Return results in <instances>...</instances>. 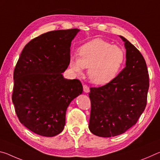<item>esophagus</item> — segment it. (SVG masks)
I'll return each mask as SVG.
<instances>
[{"label": "esophagus", "instance_id": "esophagus-1", "mask_svg": "<svg viewBox=\"0 0 160 160\" xmlns=\"http://www.w3.org/2000/svg\"><path fill=\"white\" fill-rule=\"evenodd\" d=\"M83 90L85 93H88L89 92H90V88H89V87L87 85H83Z\"/></svg>", "mask_w": 160, "mask_h": 160}]
</instances>
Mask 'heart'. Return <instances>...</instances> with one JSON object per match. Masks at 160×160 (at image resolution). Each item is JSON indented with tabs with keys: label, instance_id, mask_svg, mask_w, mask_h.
Returning a JSON list of instances; mask_svg holds the SVG:
<instances>
[{
	"label": "heart",
	"instance_id": "1",
	"mask_svg": "<svg viewBox=\"0 0 160 160\" xmlns=\"http://www.w3.org/2000/svg\"><path fill=\"white\" fill-rule=\"evenodd\" d=\"M125 60V52L121 47L100 39H95L82 45L79 57L72 56L70 67L78 75L88 68V76L96 85H105L114 79Z\"/></svg>",
	"mask_w": 160,
	"mask_h": 160
}]
</instances>
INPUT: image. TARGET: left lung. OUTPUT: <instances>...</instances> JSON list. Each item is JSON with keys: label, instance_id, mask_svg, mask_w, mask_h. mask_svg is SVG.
<instances>
[{"label": "left lung", "instance_id": "8db88e82", "mask_svg": "<svg viewBox=\"0 0 160 160\" xmlns=\"http://www.w3.org/2000/svg\"><path fill=\"white\" fill-rule=\"evenodd\" d=\"M126 49V67L111 82L90 88L89 129L99 137H113L137 123L147 104L149 75L141 53L120 36Z\"/></svg>", "mask_w": 160, "mask_h": 160}]
</instances>
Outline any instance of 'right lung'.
Returning <instances> with one entry per match:
<instances>
[{"label":"right lung","mask_w":160,"mask_h":160,"mask_svg":"<svg viewBox=\"0 0 160 160\" xmlns=\"http://www.w3.org/2000/svg\"><path fill=\"white\" fill-rule=\"evenodd\" d=\"M79 31L61 29L34 38L16 64L12 103L19 121L34 133L53 137L63 131L67 108L82 93L79 80L62 75L70 64L71 42Z\"/></svg>","instance_id":"1"}]
</instances>
